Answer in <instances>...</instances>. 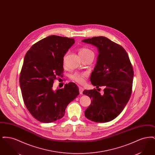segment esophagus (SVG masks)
I'll return each instance as SVG.
<instances>
[{"label":"esophagus","mask_w":155,"mask_h":155,"mask_svg":"<svg viewBox=\"0 0 155 155\" xmlns=\"http://www.w3.org/2000/svg\"><path fill=\"white\" fill-rule=\"evenodd\" d=\"M79 91H80V94L82 95V93H83V91H84V88L82 87H79Z\"/></svg>","instance_id":"1"}]
</instances>
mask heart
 <instances>
[{
    "instance_id": "heart-1",
    "label": "heart",
    "mask_w": 155,
    "mask_h": 155,
    "mask_svg": "<svg viewBox=\"0 0 155 155\" xmlns=\"http://www.w3.org/2000/svg\"><path fill=\"white\" fill-rule=\"evenodd\" d=\"M79 54L81 56V58L83 59V58L88 57L91 54H94V52H92L91 49H89V48H85V47H82V48H81L79 50ZM66 55L67 54L64 55L63 60H64ZM87 77V74L86 73H82V72H78V71L74 72V73L71 74L70 76V78L72 80L75 81L79 84L84 83L85 82V78Z\"/></svg>"
}]
</instances>
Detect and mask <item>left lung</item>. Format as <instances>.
Listing matches in <instances>:
<instances>
[{
	"mask_svg": "<svg viewBox=\"0 0 155 155\" xmlns=\"http://www.w3.org/2000/svg\"><path fill=\"white\" fill-rule=\"evenodd\" d=\"M82 42L98 48L97 61L90 81L99 91V86L104 87L103 93L95 88L84 91L83 94L92 99L85 116L96 123L110 121L123 110L131 95L132 64L125 49L106 37H93Z\"/></svg>",
	"mask_w": 155,
	"mask_h": 155,
	"instance_id": "obj_1",
	"label": "left lung"
}]
</instances>
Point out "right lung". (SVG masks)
<instances>
[{
    "label": "right lung",
    "instance_id": "obj_1",
    "mask_svg": "<svg viewBox=\"0 0 155 155\" xmlns=\"http://www.w3.org/2000/svg\"><path fill=\"white\" fill-rule=\"evenodd\" d=\"M74 38L58 35L45 38L25 54L20 75L24 104L31 115L44 123L62 118L67 105L80 94L74 82L55 92L54 80L63 76V58Z\"/></svg>",
    "mask_w": 155,
    "mask_h": 155
}]
</instances>
